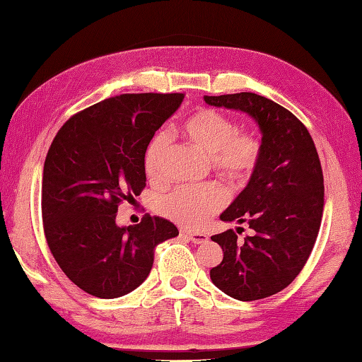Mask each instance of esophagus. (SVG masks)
<instances>
[{
  "instance_id": "34e87169",
  "label": "esophagus",
  "mask_w": 362,
  "mask_h": 362,
  "mask_svg": "<svg viewBox=\"0 0 362 362\" xmlns=\"http://www.w3.org/2000/svg\"><path fill=\"white\" fill-rule=\"evenodd\" d=\"M181 235L187 237V239L194 242V244H202V242L206 240V235L202 233H189V230H181Z\"/></svg>"
}]
</instances>
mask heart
I'll use <instances>...</instances> for the list:
<instances>
[{"label":"heart","mask_w":362,"mask_h":362,"mask_svg":"<svg viewBox=\"0 0 362 362\" xmlns=\"http://www.w3.org/2000/svg\"><path fill=\"white\" fill-rule=\"evenodd\" d=\"M181 134L211 158V167L230 185H244L257 170L262 157V141L252 132H237L233 118L213 109H200L181 123ZM168 139L153 134L144 152V171L149 180L162 177ZM226 191L220 185L177 187L160 199L158 210L168 220L195 229L220 211L226 204Z\"/></svg>","instance_id":"b5f03b06"}]
</instances>
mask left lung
<instances>
[{"mask_svg": "<svg viewBox=\"0 0 362 362\" xmlns=\"http://www.w3.org/2000/svg\"><path fill=\"white\" fill-rule=\"evenodd\" d=\"M209 105L244 112L262 132L258 167L221 221L247 223L244 242L233 229L211 237L223 262L211 282L229 297L253 301L286 288L303 269L321 228L324 177L311 134L292 112L255 93L204 96Z\"/></svg>", "mask_w": 362, "mask_h": 362, "instance_id": "8db88e82", "label": "left lung"}]
</instances>
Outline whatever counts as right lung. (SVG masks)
Masks as SVG:
<instances>
[{
    "mask_svg": "<svg viewBox=\"0 0 362 362\" xmlns=\"http://www.w3.org/2000/svg\"><path fill=\"white\" fill-rule=\"evenodd\" d=\"M185 94H120L70 117L47 151L41 215L65 276L98 298H118L149 276L153 252L177 228L146 215L118 226L117 211L146 187L144 152Z\"/></svg>",
    "mask_w": 362,
    "mask_h": 362,
    "instance_id": "right-lung-1",
    "label": "right lung"
}]
</instances>
